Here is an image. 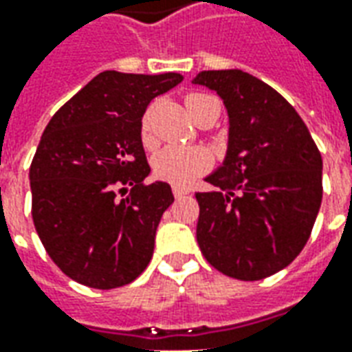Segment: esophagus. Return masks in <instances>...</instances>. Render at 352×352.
Masks as SVG:
<instances>
[{
    "label": "esophagus",
    "mask_w": 352,
    "mask_h": 352,
    "mask_svg": "<svg viewBox=\"0 0 352 352\" xmlns=\"http://www.w3.org/2000/svg\"><path fill=\"white\" fill-rule=\"evenodd\" d=\"M188 194V190L186 188H181V186H173V196L175 198H183V196H186Z\"/></svg>",
    "instance_id": "1"
}]
</instances>
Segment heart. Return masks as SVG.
Wrapping results in <instances>:
<instances>
[{"mask_svg":"<svg viewBox=\"0 0 352 352\" xmlns=\"http://www.w3.org/2000/svg\"><path fill=\"white\" fill-rule=\"evenodd\" d=\"M214 98L206 96V94H190L186 96V107L190 115L201 109L206 103L213 101ZM141 138L145 143H151V111H146L141 118ZM211 154L206 148L199 146H179L168 145L160 148L153 156V171L154 175L168 181L177 186H188L194 183V179L206 173L211 168Z\"/></svg>","mask_w":352,"mask_h":352,"instance_id":"heart-1","label":"heart"}]
</instances>
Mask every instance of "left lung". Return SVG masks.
<instances>
[{
  "label": "left lung",
  "instance_id": "left-lung-1",
  "mask_svg": "<svg viewBox=\"0 0 352 352\" xmlns=\"http://www.w3.org/2000/svg\"><path fill=\"white\" fill-rule=\"evenodd\" d=\"M228 111V151L198 192L196 237L214 270L260 280L287 267L311 236L322 201V158L277 90L241 69L201 72Z\"/></svg>",
  "mask_w": 352,
  "mask_h": 352
}]
</instances>
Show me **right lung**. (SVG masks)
I'll list each match as a JSON object with an SVG mask.
<instances>
[{
  "label": "right lung",
  "instance_id": "add662e5",
  "mask_svg": "<svg viewBox=\"0 0 352 352\" xmlns=\"http://www.w3.org/2000/svg\"><path fill=\"white\" fill-rule=\"evenodd\" d=\"M181 80V73L103 72L43 131L30 168L35 230L54 264L85 287H124L153 258L173 194L168 183H143L151 168L141 118Z\"/></svg>",
  "mask_w": 352,
  "mask_h": 352
}]
</instances>
